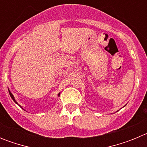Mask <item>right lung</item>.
<instances>
[{
  "label": "right lung",
  "instance_id": "1",
  "mask_svg": "<svg viewBox=\"0 0 147 147\" xmlns=\"http://www.w3.org/2000/svg\"><path fill=\"white\" fill-rule=\"evenodd\" d=\"M9 95H10V96H11V98H12V99H13V101H14V102H15V103H16V104H17V105H18V102H16V100H15V97H14V96H13V95H12V93H11V92H10V90H9ZM59 94H60V93H59V94H58V96H59ZM19 106H20V107H21V106H20V105H19Z\"/></svg>",
  "mask_w": 147,
  "mask_h": 147
}]
</instances>
